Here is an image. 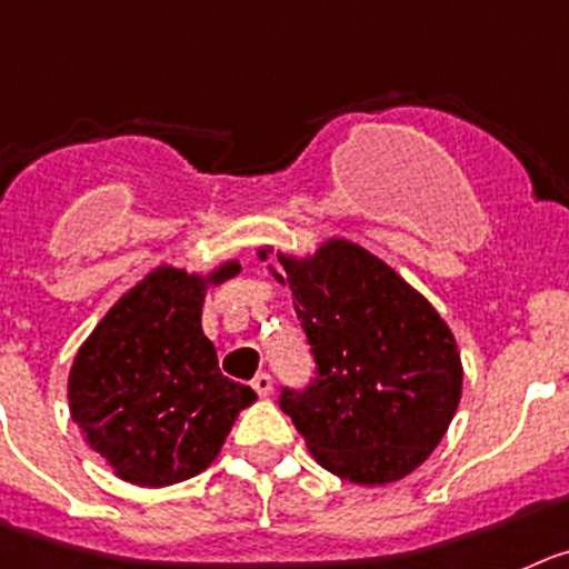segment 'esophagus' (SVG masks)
Wrapping results in <instances>:
<instances>
[{
	"label": "esophagus",
	"mask_w": 569,
	"mask_h": 569,
	"mask_svg": "<svg viewBox=\"0 0 569 569\" xmlns=\"http://www.w3.org/2000/svg\"><path fill=\"white\" fill-rule=\"evenodd\" d=\"M252 387H254V392H258L260 398H267L269 392H272V387H274V381H272V376L267 373V370H263V373H258L252 379Z\"/></svg>",
	"instance_id": "esophagus-1"
}]
</instances>
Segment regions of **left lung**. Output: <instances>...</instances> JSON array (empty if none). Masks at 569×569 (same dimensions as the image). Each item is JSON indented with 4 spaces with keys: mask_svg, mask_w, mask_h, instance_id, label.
I'll return each mask as SVG.
<instances>
[{
    "mask_svg": "<svg viewBox=\"0 0 569 569\" xmlns=\"http://www.w3.org/2000/svg\"><path fill=\"white\" fill-rule=\"evenodd\" d=\"M278 258L315 357L309 385L280 390V410L331 475L359 486L401 480L429 458L458 410L463 368L452 331L357 243Z\"/></svg>",
    "mask_w": 569,
    "mask_h": 569,
    "instance_id": "obj_1",
    "label": "left lung"
}]
</instances>
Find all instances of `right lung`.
<instances>
[{
    "label": "right lung",
    "mask_w": 569,
    "mask_h": 569,
    "mask_svg": "<svg viewBox=\"0 0 569 569\" xmlns=\"http://www.w3.org/2000/svg\"><path fill=\"white\" fill-rule=\"evenodd\" d=\"M224 263L212 283L232 278ZM207 280L162 267L120 297L78 350L69 410L87 443L134 486H171L219 455L254 390L227 379L201 331Z\"/></svg>",
    "instance_id": "obj_1"
}]
</instances>
